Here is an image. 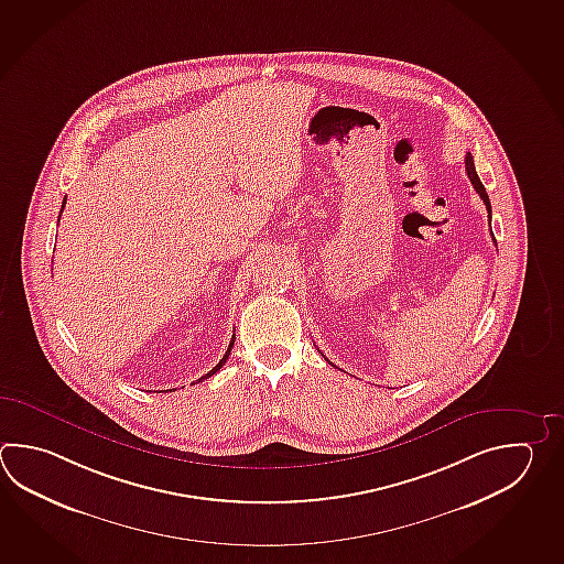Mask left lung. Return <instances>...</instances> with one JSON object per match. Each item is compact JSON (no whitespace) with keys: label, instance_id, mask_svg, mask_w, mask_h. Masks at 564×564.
<instances>
[{"label":"left lung","instance_id":"obj_1","mask_svg":"<svg viewBox=\"0 0 564 564\" xmlns=\"http://www.w3.org/2000/svg\"><path fill=\"white\" fill-rule=\"evenodd\" d=\"M466 173H468V178H470V183L474 184L476 193H478V195H480V198H482L484 205H486V210H488V217H492V207H490V198H488V193H486L484 184L480 183V176H478V173H476V166H474V159H471L470 152L466 154Z\"/></svg>","mask_w":564,"mask_h":564}]
</instances>
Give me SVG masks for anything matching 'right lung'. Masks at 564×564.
<instances>
[{"instance_id": "obj_1", "label": "right lung", "mask_w": 564, "mask_h": 564, "mask_svg": "<svg viewBox=\"0 0 564 564\" xmlns=\"http://www.w3.org/2000/svg\"><path fill=\"white\" fill-rule=\"evenodd\" d=\"M64 205H66V198H64ZM64 205H62V208H64ZM232 344H235V335H232V339H230L229 347H227V351H225V356H223V359H220L219 364H217V366H215V368L210 369V371H208L207 376H203V378H200V380H198V381L207 380V378H210V376H215V373H217V371H219V369L223 368V366H225V361H227V359H229L230 347H232Z\"/></svg>"}]
</instances>
